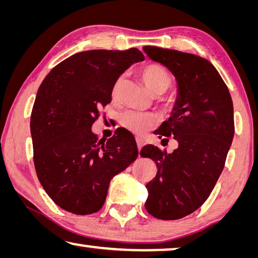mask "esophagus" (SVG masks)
I'll use <instances>...</instances> for the list:
<instances>
[{"label":"esophagus","mask_w":258,"mask_h":258,"mask_svg":"<svg viewBox=\"0 0 258 258\" xmlns=\"http://www.w3.org/2000/svg\"><path fill=\"white\" fill-rule=\"evenodd\" d=\"M136 140H137V146H138V149L140 150V149L142 148V147H144V144H145V142H144V140H142L141 138H137Z\"/></svg>","instance_id":"esophagus-1"}]
</instances>
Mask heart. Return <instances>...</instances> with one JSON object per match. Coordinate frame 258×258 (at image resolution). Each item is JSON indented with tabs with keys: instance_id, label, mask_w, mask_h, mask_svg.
<instances>
[{
	"instance_id": "b5f03b06",
	"label": "heart",
	"mask_w": 258,
	"mask_h": 258,
	"mask_svg": "<svg viewBox=\"0 0 258 258\" xmlns=\"http://www.w3.org/2000/svg\"><path fill=\"white\" fill-rule=\"evenodd\" d=\"M140 73L146 87L155 95L164 93L172 84L171 75L159 64H147L141 69ZM120 85L121 79L118 78L114 81L111 89V96L113 100L118 99V96H119ZM120 122L125 128H127L131 132L136 134H144L156 125V117L151 113L130 110V111H126L121 114Z\"/></svg>"
}]
</instances>
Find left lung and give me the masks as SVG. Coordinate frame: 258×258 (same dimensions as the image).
Segmentation results:
<instances>
[{
    "label": "left lung",
    "mask_w": 258,
    "mask_h": 258,
    "mask_svg": "<svg viewBox=\"0 0 258 258\" xmlns=\"http://www.w3.org/2000/svg\"><path fill=\"white\" fill-rule=\"evenodd\" d=\"M150 59L166 67L178 83L172 114L156 132L178 141L171 154L147 145L142 157L156 163L147 183L146 209L155 218L175 220L207 201L224 169L234 136L233 102L226 84L209 60L188 52L144 47Z\"/></svg>",
    "instance_id": "obj_1"
}]
</instances>
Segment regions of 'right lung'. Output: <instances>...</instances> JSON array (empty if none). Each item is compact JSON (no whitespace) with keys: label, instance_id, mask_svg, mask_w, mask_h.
Segmentation results:
<instances>
[{"label":"right lung","instance_id":"add662e5","mask_svg":"<svg viewBox=\"0 0 258 258\" xmlns=\"http://www.w3.org/2000/svg\"><path fill=\"white\" fill-rule=\"evenodd\" d=\"M144 59L137 48L81 51L57 64L40 85L31 113L34 166L43 189L62 209L99 211L110 180L137 159L132 133L119 128L102 142L92 125L111 102L114 81Z\"/></svg>","mask_w":258,"mask_h":258}]
</instances>
